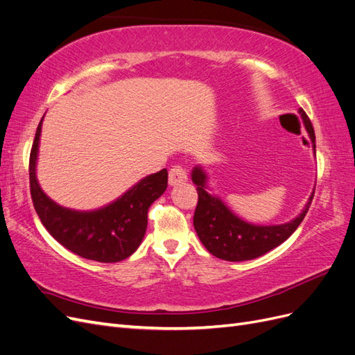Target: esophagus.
<instances>
[{"mask_svg": "<svg viewBox=\"0 0 355 355\" xmlns=\"http://www.w3.org/2000/svg\"><path fill=\"white\" fill-rule=\"evenodd\" d=\"M187 180H188V175H187L185 166L176 164L170 168V171H168V184L170 185H178V184H182V182H187Z\"/></svg>", "mask_w": 355, "mask_h": 355, "instance_id": "obj_1", "label": "esophagus"}]
</instances>
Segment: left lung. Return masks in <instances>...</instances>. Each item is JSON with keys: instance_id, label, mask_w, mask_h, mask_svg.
<instances>
[{"instance_id": "1", "label": "left lung", "mask_w": 355, "mask_h": 355, "mask_svg": "<svg viewBox=\"0 0 355 355\" xmlns=\"http://www.w3.org/2000/svg\"><path fill=\"white\" fill-rule=\"evenodd\" d=\"M299 114L302 115L306 132L309 133L315 151V133L313 124H311L306 112L302 108L299 110ZM206 175L200 167L192 170V182L197 185L198 192V202L194 213V228L204 247L213 256L230 262L254 259V257H259L284 243L304 220L315 192L314 191L311 194L304 211L292 222L284 225H271V227H259V225L241 220L218 197L210 196L206 191Z\"/></svg>"}]
</instances>
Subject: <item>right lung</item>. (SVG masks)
Returning <instances> with one entry per match:
<instances>
[{"instance_id":"right-lung-1","label":"right lung","mask_w":355,"mask_h":355,"mask_svg":"<svg viewBox=\"0 0 355 355\" xmlns=\"http://www.w3.org/2000/svg\"><path fill=\"white\" fill-rule=\"evenodd\" d=\"M41 123L42 120L29 155V188L42 225L58 243L84 259L112 263L133 254L144 240L149 206L167 188V170L142 179L121 198L101 210L63 209L41 191L35 178Z\"/></svg>"}]
</instances>
